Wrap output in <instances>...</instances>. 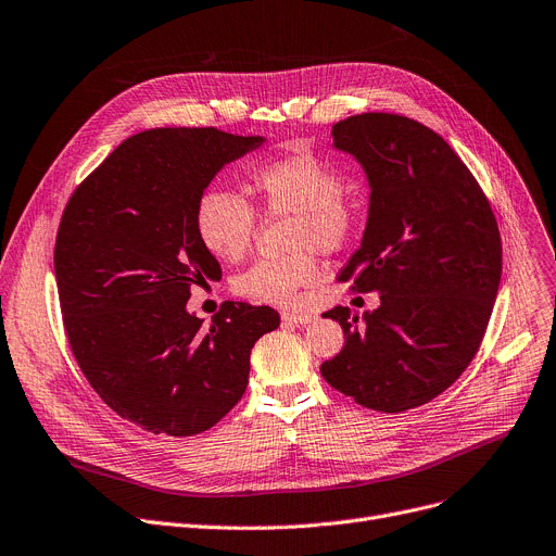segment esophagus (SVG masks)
<instances>
[{"label": "esophagus", "mask_w": 556, "mask_h": 556, "mask_svg": "<svg viewBox=\"0 0 556 556\" xmlns=\"http://www.w3.org/2000/svg\"><path fill=\"white\" fill-rule=\"evenodd\" d=\"M281 319H283L286 325L300 327V325H311V323H315V315H308V313H290V311H286V313H281Z\"/></svg>", "instance_id": "1"}]
</instances>
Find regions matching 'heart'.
Masks as SVG:
<instances>
[{"instance_id":"obj_1","label":"heart","mask_w":556,"mask_h":556,"mask_svg":"<svg viewBox=\"0 0 556 556\" xmlns=\"http://www.w3.org/2000/svg\"><path fill=\"white\" fill-rule=\"evenodd\" d=\"M248 182L263 212L290 214L286 243L293 252L254 261L231 286L241 298L261 304L295 306L302 288L317 277L313 248L325 254L342 250L356 231L358 207L344 193L342 173L304 146L254 164ZM254 229L256 212L239 193L207 189L200 195L195 231L214 256L241 261L250 252Z\"/></svg>"}]
</instances>
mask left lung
Listing matches in <instances>:
<instances>
[{
	"mask_svg": "<svg viewBox=\"0 0 556 556\" xmlns=\"http://www.w3.org/2000/svg\"><path fill=\"white\" fill-rule=\"evenodd\" d=\"M336 149L365 168L371 195L361 248L338 281L378 293L344 331L325 381L378 413H405L448 390L469 367L498 295L503 241L491 202L451 146L401 114L365 112L333 126Z\"/></svg>",
	"mask_w": 556,
	"mask_h": 556,
	"instance_id": "1",
	"label": "left lung"
}]
</instances>
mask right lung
Segmentation results:
<instances>
[{"mask_svg":"<svg viewBox=\"0 0 556 556\" xmlns=\"http://www.w3.org/2000/svg\"><path fill=\"white\" fill-rule=\"evenodd\" d=\"M261 137L153 128L128 137L74 189L53 268L63 325L87 383L126 421L170 437L216 426L245 392L270 306L225 302L202 327L193 286L223 277L195 231L214 175Z\"/></svg>","mask_w":556,"mask_h":556,"instance_id":"1","label":"right lung"}]
</instances>
